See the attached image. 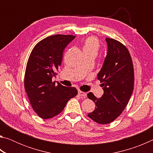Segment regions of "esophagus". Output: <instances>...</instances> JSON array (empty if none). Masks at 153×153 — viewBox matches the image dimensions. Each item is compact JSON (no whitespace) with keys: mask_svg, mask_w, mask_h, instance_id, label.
<instances>
[{"mask_svg":"<svg viewBox=\"0 0 153 153\" xmlns=\"http://www.w3.org/2000/svg\"><path fill=\"white\" fill-rule=\"evenodd\" d=\"M78 94L80 97H86V93L84 92H82L81 90H78Z\"/></svg>","mask_w":153,"mask_h":153,"instance_id":"34e87169","label":"esophagus"}]
</instances>
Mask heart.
Returning <instances> with one entry per match:
<instances>
[{
    "label": "heart",
    "instance_id": "heart-1",
    "mask_svg": "<svg viewBox=\"0 0 153 153\" xmlns=\"http://www.w3.org/2000/svg\"><path fill=\"white\" fill-rule=\"evenodd\" d=\"M98 48H99V42L95 37L90 36L85 40L83 49L86 54L90 53H97Z\"/></svg>",
    "mask_w": 153,
    "mask_h": 153
}]
</instances>
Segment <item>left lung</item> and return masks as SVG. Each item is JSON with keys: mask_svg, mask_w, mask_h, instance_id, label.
<instances>
[{"mask_svg": "<svg viewBox=\"0 0 153 153\" xmlns=\"http://www.w3.org/2000/svg\"><path fill=\"white\" fill-rule=\"evenodd\" d=\"M107 54L97 78L104 94L98 98L89 92L88 97L96 105L88 114L95 122L107 124L117 119L128 105L132 94L134 72L130 54L125 46L113 38H106Z\"/></svg>", "mask_w": 153, "mask_h": 153, "instance_id": "8db88e82", "label": "left lung"}]
</instances>
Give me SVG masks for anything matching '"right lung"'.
<instances>
[{
	"instance_id": "right-lung-1",
	"label": "right lung",
	"mask_w": 153,
	"mask_h": 153,
	"mask_svg": "<svg viewBox=\"0 0 153 153\" xmlns=\"http://www.w3.org/2000/svg\"><path fill=\"white\" fill-rule=\"evenodd\" d=\"M74 38L73 35L48 36L34 46L28 59L24 87L33 111L45 120L59 115L68 100L77 94L76 88L52 82L61 64L65 48Z\"/></svg>"
}]
</instances>
